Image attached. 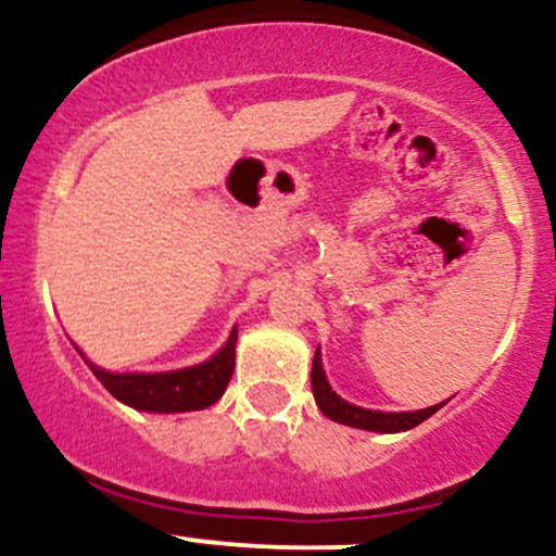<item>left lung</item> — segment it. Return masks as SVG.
Wrapping results in <instances>:
<instances>
[{
	"label": "left lung",
	"mask_w": 556,
	"mask_h": 556,
	"mask_svg": "<svg viewBox=\"0 0 556 556\" xmlns=\"http://www.w3.org/2000/svg\"><path fill=\"white\" fill-rule=\"evenodd\" d=\"M311 387H314V397L318 410L324 416L337 420V424L353 426V429H366V431H381V433H394V431H407L416 429L418 424H424L426 418H431L439 407L444 405H433L426 407V410H413V413H379V410H366V407L350 405L342 397H337L331 392L327 376H324L321 368V353L316 350L314 355V368H311Z\"/></svg>",
	"instance_id": "1"
}]
</instances>
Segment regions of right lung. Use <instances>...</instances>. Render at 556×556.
Masks as SVG:
<instances>
[{
  "label": "right lung",
  "mask_w": 556,
  "mask_h": 556,
  "mask_svg": "<svg viewBox=\"0 0 556 556\" xmlns=\"http://www.w3.org/2000/svg\"><path fill=\"white\" fill-rule=\"evenodd\" d=\"M235 342H238V331H232L225 348L212 361L169 374H110L104 368L93 366L91 361H83L88 363L96 379L110 389L114 397L125 402V405L138 407V410H203V407L214 405L225 394L229 379H232Z\"/></svg>",
  "instance_id": "obj_1"
}]
</instances>
